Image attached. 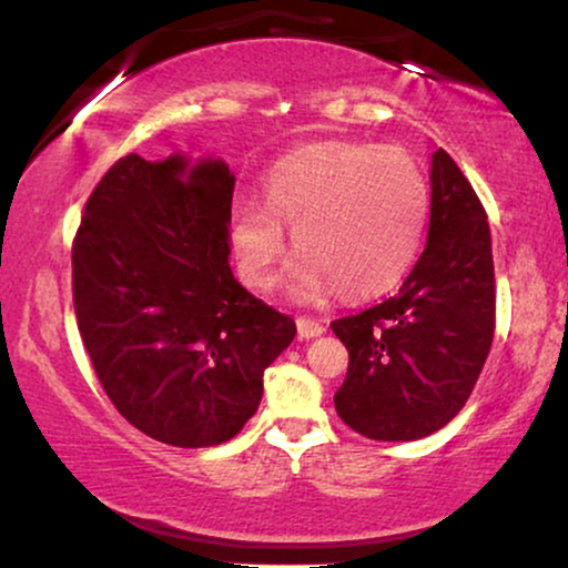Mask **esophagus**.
I'll return each mask as SVG.
<instances>
[{
  "mask_svg": "<svg viewBox=\"0 0 568 568\" xmlns=\"http://www.w3.org/2000/svg\"><path fill=\"white\" fill-rule=\"evenodd\" d=\"M323 331H325L323 321H315V317H305V315L297 317L300 338H315V336H321Z\"/></svg>",
  "mask_w": 568,
  "mask_h": 568,
  "instance_id": "1",
  "label": "esophagus"
}]
</instances>
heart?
<instances>
[{"label":"heart","instance_id":"b5f03b06","mask_svg":"<svg viewBox=\"0 0 568 568\" xmlns=\"http://www.w3.org/2000/svg\"><path fill=\"white\" fill-rule=\"evenodd\" d=\"M432 193L422 165L400 146L328 139L286 154L263 178V206L232 212L230 240L240 276L271 290L292 232L302 300L359 302L403 282L422 251Z\"/></svg>","mask_w":568,"mask_h":568}]
</instances>
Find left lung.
Returning a JSON list of instances; mask_svg holds the SVG:
<instances>
[{
    "mask_svg": "<svg viewBox=\"0 0 568 568\" xmlns=\"http://www.w3.org/2000/svg\"><path fill=\"white\" fill-rule=\"evenodd\" d=\"M331 328L348 348L336 414L364 437H429L470 398L496 328L491 230L445 150L432 154L429 240L416 266L398 294Z\"/></svg>",
    "mask_w": 568,
    "mask_h": 568,
    "instance_id": "obj_1",
    "label": "left lung"
}]
</instances>
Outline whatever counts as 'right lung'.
Returning a JSON list of instances; mask_svg holds the SVG:
<instances>
[{"label": "right lung", "instance_id": "1", "mask_svg": "<svg viewBox=\"0 0 568 568\" xmlns=\"http://www.w3.org/2000/svg\"><path fill=\"white\" fill-rule=\"evenodd\" d=\"M222 160H115L72 243L77 328L119 414L173 447L222 445L258 408L297 325L237 284Z\"/></svg>", "mask_w": 568, "mask_h": 568}]
</instances>
